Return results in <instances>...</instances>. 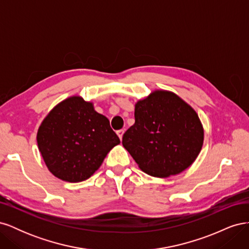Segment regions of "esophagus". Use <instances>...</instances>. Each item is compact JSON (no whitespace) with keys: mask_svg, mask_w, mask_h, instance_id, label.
<instances>
[{"mask_svg":"<svg viewBox=\"0 0 249 249\" xmlns=\"http://www.w3.org/2000/svg\"><path fill=\"white\" fill-rule=\"evenodd\" d=\"M124 130H118V131H117V135H118V137H119V139H120V140L123 139V135H124Z\"/></svg>","mask_w":249,"mask_h":249,"instance_id":"obj_1","label":"esophagus"}]
</instances>
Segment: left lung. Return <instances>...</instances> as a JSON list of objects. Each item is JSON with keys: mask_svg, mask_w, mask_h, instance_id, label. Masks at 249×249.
Returning a JSON list of instances; mask_svg holds the SVG:
<instances>
[{"mask_svg": "<svg viewBox=\"0 0 249 249\" xmlns=\"http://www.w3.org/2000/svg\"><path fill=\"white\" fill-rule=\"evenodd\" d=\"M134 115L123 145L142 171L158 178L176 176L196 159L202 125L197 113L177 94L157 90L137 102Z\"/></svg>", "mask_w": 249, "mask_h": 249, "instance_id": "obj_1", "label": "left lung"}]
</instances>
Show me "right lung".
<instances>
[{
	"label": "right lung",
	"mask_w": 249,
	"mask_h": 249,
	"mask_svg": "<svg viewBox=\"0 0 249 249\" xmlns=\"http://www.w3.org/2000/svg\"><path fill=\"white\" fill-rule=\"evenodd\" d=\"M119 143L109 119L80 96L58 104L37 133V144L49 170L70 183L91 177Z\"/></svg>",
	"instance_id": "right-lung-1"
}]
</instances>
